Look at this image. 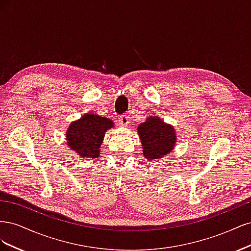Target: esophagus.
I'll list each match as a JSON object with an SVG mask.
<instances>
[{"instance_id": "obj_1", "label": "esophagus", "mask_w": 251, "mask_h": 251, "mask_svg": "<svg viewBox=\"0 0 251 251\" xmlns=\"http://www.w3.org/2000/svg\"><path fill=\"white\" fill-rule=\"evenodd\" d=\"M128 121H130V117L127 115H121L118 120V125L123 127H126L128 125Z\"/></svg>"}]
</instances>
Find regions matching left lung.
I'll use <instances>...</instances> for the list:
<instances>
[{
    "mask_svg": "<svg viewBox=\"0 0 251 251\" xmlns=\"http://www.w3.org/2000/svg\"><path fill=\"white\" fill-rule=\"evenodd\" d=\"M138 135L143 148V156L149 161L168 155L177 142L175 128L157 116L148 117L139 125Z\"/></svg>",
    "mask_w": 251,
    "mask_h": 251,
    "instance_id": "obj_1",
    "label": "left lung"
}]
</instances>
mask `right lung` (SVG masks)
Masks as SVG:
<instances>
[{
    "mask_svg": "<svg viewBox=\"0 0 251 251\" xmlns=\"http://www.w3.org/2000/svg\"><path fill=\"white\" fill-rule=\"evenodd\" d=\"M113 126L111 119L86 113L80 119L70 124L66 133V140L68 146L80 157H100V148L104 134Z\"/></svg>",
    "mask_w": 251,
    "mask_h": 251,
    "instance_id": "right-lung-1",
    "label": "right lung"
}]
</instances>
